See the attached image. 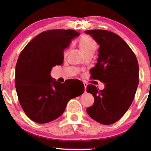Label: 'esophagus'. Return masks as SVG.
I'll use <instances>...</instances> for the list:
<instances>
[{
    "instance_id": "34e87169",
    "label": "esophagus",
    "mask_w": 151,
    "mask_h": 151,
    "mask_svg": "<svg viewBox=\"0 0 151 151\" xmlns=\"http://www.w3.org/2000/svg\"><path fill=\"white\" fill-rule=\"evenodd\" d=\"M84 88H85V92H86V87H87L88 84L86 82H84Z\"/></svg>"
}]
</instances>
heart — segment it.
I'll list each match as a JSON object with an SVG mask.
<instances>
[{
	"label": "heart",
	"instance_id": "heart-1",
	"mask_svg": "<svg viewBox=\"0 0 151 151\" xmlns=\"http://www.w3.org/2000/svg\"><path fill=\"white\" fill-rule=\"evenodd\" d=\"M79 46L82 52L84 54L90 51H94L96 49V42L93 38L89 36H84L81 37L79 42Z\"/></svg>",
	"mask_w": 151,
	"mask_h": 151
}]
</instances>
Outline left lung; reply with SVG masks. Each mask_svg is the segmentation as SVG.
<instances>
[{
    "label": "left lung",
    "instance_id": "obj_1",
    "mask_svg": "<svg viewBox=\"0 0 151 151\" xmlns=\"http://www.w3.org/2000/svg\"><path fill=\"white\" fill-rule=\"evenodd\" d=\"M84 32L100 46L97 63L91 70L92 77L105 84L102 90L94 85L87 86L95 101L86 111L98 123L111 124L123 116L134 100L139 84L138 62L118 35L104 30Z\"/></svg>",
    "mask_w": 151,
    "mask_h": 151
}]
</instances>
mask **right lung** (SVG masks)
Returning a JSON list of instances; mask_svg holds the SVG:
<instances>
[{
    "mask_svg": "<svg viewBox=\"0 0 151 151\" xmlns=\"http://www.w3.org/2000/svg\"><path fill=\"white\" fill-rule=\"evenodd\" d=\"M79 36L72 30L43 32L30 41L19 56L16 91L22 110L36 123L56 119L65 111L69 100L84 93V86L75 92L69 81L62 84L50 75L53 67L62 64L64 49Z\"/></svg>",
    "mask_w": 151,
    "mask_h": 151,
    "instance_id": "add662e5",
    "label": "right lung"
}]
</instances>
